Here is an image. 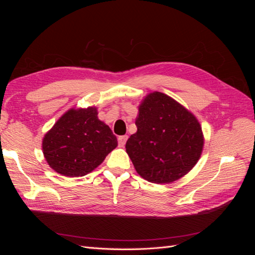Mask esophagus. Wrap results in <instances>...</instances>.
Returning a JSON list of instances; mask_svg holds the SVG:
<instances>
[{
	"instance_id": "1",
	"label": "esophagus",
	"mask_w": 255,
	"mask_h": 255,
	"mask_svg": "<svg viewBox=\"0 0 255 255\" xmlns=\"http://www.w3.org/2000/svg\"><path fill=\"white\" fill-rule=\"evenodd\" d=\"M128 140V135H123V136H119L118 137V143L120 148H123L126 145V142Z\"/></svg>"
}]
</instances>
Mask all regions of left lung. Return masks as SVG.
Segmentation results:
<instances>
[{"instance_id":"1","label":"left lung","mask_w":255,"mask_h":255,"mask_svg":"<svg viewBox=\"0 0 255 255\" xmlns=\"http://www.w3.org/2000/svg\"><path fill=\"white\" fill-rule=\"evenodd\" d=\"M137 132L126 149L137 173L155 184L181 179L196 166L204 145L196 116L171 97L154 91L138 106Z\"/></svg>"}]
</instances>
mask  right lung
<instances>
[{
    "label": "right lung",
    "mask_w": 255,
    "mask_h": 255,
    "mask_svg": "<svg viewBox=\"0 0 255 255\" xmlns=\"http://www.w3.org/2000/svg\"><path fill=\"white\" fill-rule=\"evenodd\" d=\"M117 145V137L98 118L96 106L72 107L44 135L42 152L54 171L78 177L94 171Z\"/></svg>",
    "instance_id": "add662e5"
}]
</instances>
